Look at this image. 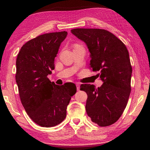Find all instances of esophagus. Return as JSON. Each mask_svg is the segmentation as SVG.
Returning <instances> with one entry per match:
<instances>
[{
	"mask_svg": "<svg viewBox=\"0 0 150 150\" xmlns=\"http://www.w3.org/2000/svg\"><path fill=\"white\" fill-rule=\"evenodd\" d=\"M76 87H77V91L80 90V85L79 83H76Z\"/></svg>",
	"mask_w": 150,
	"mask_h": 150,
	"instance_id": "obj_1",
	"label": "esophagus"
}]
</instances>
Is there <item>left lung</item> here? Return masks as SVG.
Listing matches in <instances>:
<instances>
[{
  "label": "left lung",
  "mask_w": 150,
  "mask_h": 150,
  "mask_svg": "<svg viewBox=\"0 0 150 150\" xmlns=\"http://www.w3.org/2000/svg\"><path fill=\"white\" fill-rule=\"evenodd\" d=\"M71 32L87 45L91 67L100 72L98 75L103 82L98 88L91 84L81 85L80 90L87 94V115L99 126H110L122 115L130 94L132 69L128 51L107 30L75 28Z\"/></svg>",
  "instance_id": "1"
}]
</instances>
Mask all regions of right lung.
Masks as SVG:
<instances>
[{"label":"right lung","instance_id":"obj_1","mask_svg":"<svg viewBox=\"0 0 150 150\" xmlns=\"http://www.w3.org/2000/svg\"><path fill=\"white\" fill-rule=\"evenodd\" d=\"M67 35L65 31L40 35L22 45L16 58L20 100L30 118L42 127H53L63 121L71 98L77 92L74 83L59 86L47 78Z\"/></svg>","mask_w":150,"mask_h":150}]
</instances>
